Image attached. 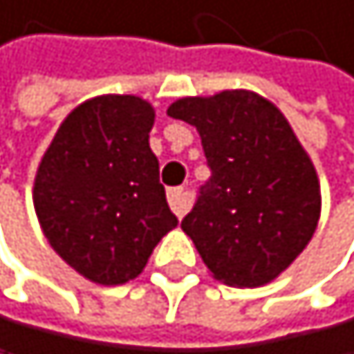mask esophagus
Segmentation results:
<instances>
[{
  "mask_svg": "<svg viewBox=\"0 0 354 354\" xmlns=\"http://www.w3.org/2000/svg\"><path fill=\"white\" fill-rule=\"evenodd\" d=\"M167 198H169V205H171L174 214L178 216V219L187 214V209H189V194L183 187H171L169 192H167Z\"/></svg>",
  "mask_w": 354,
  "mask_h": 354,
  "instance_id": "34e87169",
  "label": "esophagus"
}]
</instances>
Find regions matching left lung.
Returning <instances> with one entry per match:
<instances>
[{
	"instance_id": "8db88e82",
	"label": "left lung",
	"mask_w": 354,
	"mask_h": 354,
	"mask_svg": "<svg viewBox=\"0 0 354 354\" xmlns=\"http://www.w3.org/2000/svg\"><path fill=\"white\" fill-rule=\"evenodd\" d=\"M167 115L196 126L209 167L185 235L216 280L271 282L303 253L321 212L314 165L285 115L246 90L178 99Z\"/></svg>"
}]
</instances>
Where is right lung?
Returning <instances> with one entry per match:
<instances>
[{
    "instance_id": "add662e5",
    "label": "right lung",
    "mask_w": 354,
    "mask_h": 354,
    "mask_svg": "<svg viewBox=\"0 0 354 354\" xmlns=\"http://www.w3.org/2000/svg\"><path fill=\"white\" fill-rule=\"evenodd\" d=\"M153 117L131 94L85 101L60 124L38 167L33 203L44 237L97 285L138 278L178 225L149 147Z\"/></svg>"
}]
</instances>
